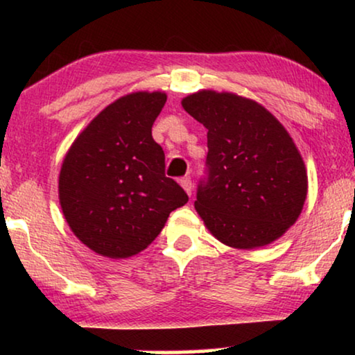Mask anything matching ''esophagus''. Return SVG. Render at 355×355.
I'll return each mask as SVG.
<instances>
[{
    "label": "esophagus",
    "instance_id": "34e87169",
    "mask_svg": "<svg viewBox=\"0 0 355 355\" xmlns=\"http://www.w3.org/2000/svg\"><path fill=\"white\" fill-rule=\"evenodd\" d=\"M181 186H182L184 191L189 193V196H192V181H191V178H182L181 179Z\"/></svg>",
    "mask_w": 355,
    "mask_h": 355
}]
</instances>
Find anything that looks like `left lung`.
Instances as JSON below:
<instances>
[{"mask_svg":"<svg viewBox=\"0 0 355 355\" xmlns=\"http://www.w3.org/2000/svg\"><path fill=\"white\" fill-rule=\"evenodd\" d=\"M181 103L208 129L207 182L196 200L207 230L244 250L279 239L297 221L309 187L284 125L265 106L230 92L200 90Z\"/></svg>","mask_w":355,"mask_h":355,"instance_id":"obj_1","label":"left lung"}]
</instances>
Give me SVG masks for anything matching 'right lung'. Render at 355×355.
Here are the masks:
<instances>
[{
  "mask_svg": "<svg viewBox=\"0 0 355 355\" xmlns=\"http://www.w3.org/2000/svg\"><path fill=\"white\" fill-rule=\"evenodd\" d=\"M164 92H132L100 111L62 159L60 205L71 231L90 250L128 259L147 249L169 213L189 197L164 176V152L152 125Z\"/></svg>",
  "mask_w": 355,
  "mask_h": 355,
  "instance_id": "1",
  "label": "right lung"
}]
</instances>
